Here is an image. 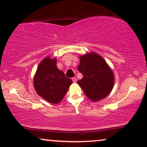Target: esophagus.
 Listing matches in <instances>:
<instances>
[{"mask_svg": "<svg viewBox=\"0 0 147 147\" xmlns=\"http://www.w3.org/2000/svg\"><path fill=\"white\" fill-rule=\"evenodd\" d=\"M72 81H73L74 83H76V82H77V78H76V77L72 78Z\"/></svg>", "mask_w": 147, "mask_h": 147, "instance_id": "34e87169", "label": "esophagus"}]
</instances>
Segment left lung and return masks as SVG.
Instances as JSON below:
<instances>
[{
	"label": "left lung",
	"instance_id": "1",
	"mask_svg": "<svg viewBox=\"0 0 147 147\" xmlns=\"http://www.w3.org/2000/svg\"><path fill=\"white\" fill-rule=\"evenodd\" d=\"M78 71L83 78L78 81L86 96L92 101L104 99L111 92L114 76L111 68L101 56L90 52L80 56Z\"/></svg>",
	"mask_w": 147,
	"mask_h": 147
}]
</instances>
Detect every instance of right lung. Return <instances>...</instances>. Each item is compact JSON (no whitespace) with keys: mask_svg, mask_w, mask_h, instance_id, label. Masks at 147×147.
I'll list each match as a JSON object with an SVG mask.
<instances>
[{"mask_svg":"<svg viewBox=\"0 0 147 147\" xmlns=\"http://www.w3.org/2000/svg\"><path fill=\"white\" fill-rule=\"evenodd\" d=\"M56 63V58L45 57L38 66L33 80L37 93L52 104L61 102L72 84V80L57 67Z\"/></svg>","mask_w":147,"mask_h":147,"instance_id":"right-lung-1","label":"right lung"}]
</instances>
